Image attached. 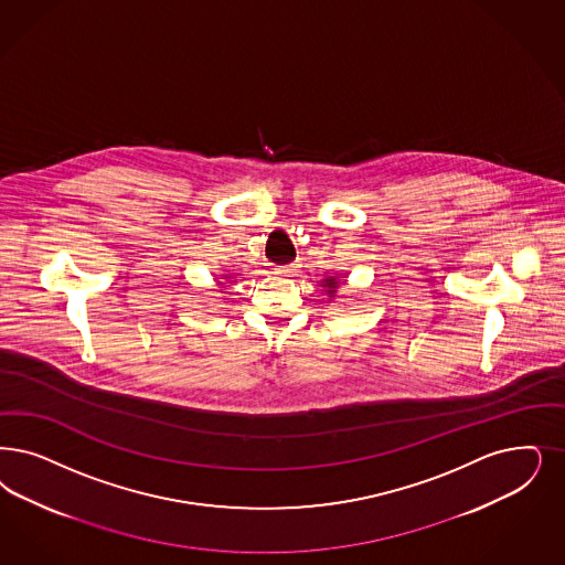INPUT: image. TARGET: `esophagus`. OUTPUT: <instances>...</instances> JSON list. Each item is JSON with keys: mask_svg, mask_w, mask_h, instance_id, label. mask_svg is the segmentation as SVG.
I'll use <instances>...</instances> for the list:
<instances>
[{"mask_svg": "<svg viewBox=\"0 0 565 565\" xmlns=\"http://www.w3.org/2000/svg\"><path fill=\"white\" fill-rule=\"evenodd\" d=\"M300 263H290V265H281V267H277V273H281V275H296V273L300 271Z\"/></svg>", "mask_w": 565, "mask_h": 565, "instance_id": "34e87169", "label": "esophagus"}]
</instances>
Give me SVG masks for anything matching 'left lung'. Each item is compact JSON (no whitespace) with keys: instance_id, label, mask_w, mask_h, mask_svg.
I'll return each instance as SVG.
<instances>
[{"instance_id":"1","label":"left lung","mask_w":565,"mask_h":565,"mask_svg":"<svg viewBox=\"0 0 565 565\" xmlns=\"http://www.w3.org/2000/svg\"><path fill=\"white\" fill-rule=\"evenodd\" d=\"M323 288H328V294L335 292V288H338L335 277H326V279H323Z\"/></svg>"}]
</instances>
